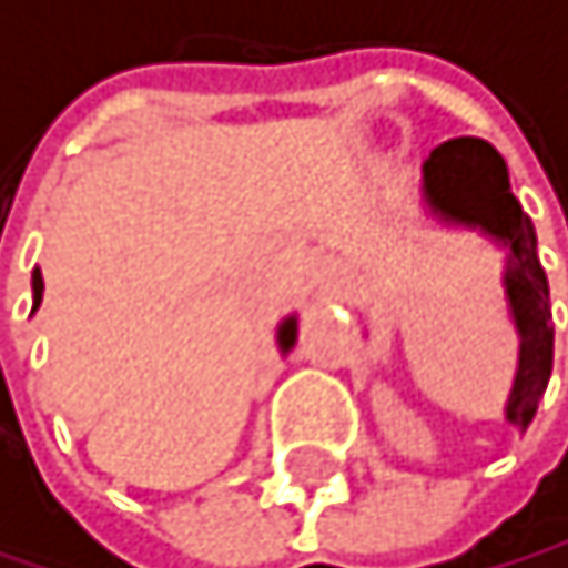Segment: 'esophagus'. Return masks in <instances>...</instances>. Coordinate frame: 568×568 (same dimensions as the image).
Masks as SVG:
<instances>
[{"instance_id": "1", "label": "esophagus", "mask_w": 568, "mask_h": 568, "mask_svg": "<svg viewBox=\"0 0 568 568\" xmlns=\"http://www.w3.org/2000/svg\"><path fill=\"white\" fill-rule=\"evenodd\" d=\"M339 275H343V267H339V261L336 257H318L311 264V286H314V293H333L336 286H339Z\"/></svg>"}]
</instances>
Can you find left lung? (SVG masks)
I'll return each instance as SVG.
<instances>
[{
    "label": "left lung",
    "mask_w": 568,
    "mask_h": 568,
    "mask_svg": "<svg viewBox=\"0 0 568 568\" xmlns=\"http://www.w3.org/2000/svg\"><path fill=\"white\" fill-rule=\"evenodd\" d=\"M423 211L436 225L476 232L505 254L501 290L508 322L519 336V357L505 400V423L526 433L551 379L555 325L548 301V275L537 257L534 221L511 196L505 156L483 139L440 142L423 164Z\"/></svg>",
    "instance_id": "obj_1"
}]
</instances>
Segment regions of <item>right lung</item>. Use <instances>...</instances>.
<instances>
[{
	"label": "right lung",
	"mask_w": 568,
	"mask_h": 568,
	"mask_svg": "<svg viewBox=\"0 0 568 568\" xmlns=\"http://www.w3.org/2000/svg\"><path fill=\"white\" fill-rule=\"evenodd\" d=\"M42 293H45V282H42V272L34 267V272H31V314L42 307ZM275 347H278L282 357L296 347V311L286 314V318L275 325Z\"/></svg>",
	"instance_id": "obj_1"
}]
</instances>
